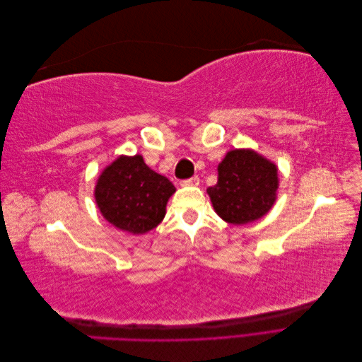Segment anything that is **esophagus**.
I'll return each instance as SVG.
<instances>
[{"label": "esophagus", "mask_w": 362, "mask_h": 362, "mask_svg": "<svg viewBox=\"0 0 362 362\" xmlns=\"http://www.w3.org/2000/svg\"><path fill=\"white\" fill-rule=\"evenodd\" d=\"M199 184V178L196 177H192V178H187V180H182L181 181V185H198Z\"/></svg>", "instance_id": "34e87169"}]
</instances>
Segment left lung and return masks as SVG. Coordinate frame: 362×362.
<instances>
[{
  "mask_svg": "<svg viewBox=\"0 0 362 362\" xmlns=\"http://www.w3.org/2000/svg\"><path fill=\"white\" fill-rule=\"evenodd\" d=\"M218 180L208 194L225 222L246 225L264 216L276 199L278 169L249 149L229 151L218 164Z\"/></svg>",
  "mask_w": 362,
  "mask_h": 362,
  "instance_id": "obj_1",
  "label": "left lung"
}]
</instances>
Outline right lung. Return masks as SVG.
<instances>
[{
    "instance_id": "obj_1",
    "label": "right lung",
    "mask_w": 362,
    "mask_h": 362,
    "mask_svg": "<svg viewBox=\"0 0 362 362\" xmlns=\"http://www.w3.org/2000/svg\"><path fill=\"white\" fill-rule=\"evenodd\" d=\"M175 185L149 169L144 157H119L105 168L95 189L96 204L108 222L124 231L145 234L166 214Z\"/></svg>"
}]
</instances>
